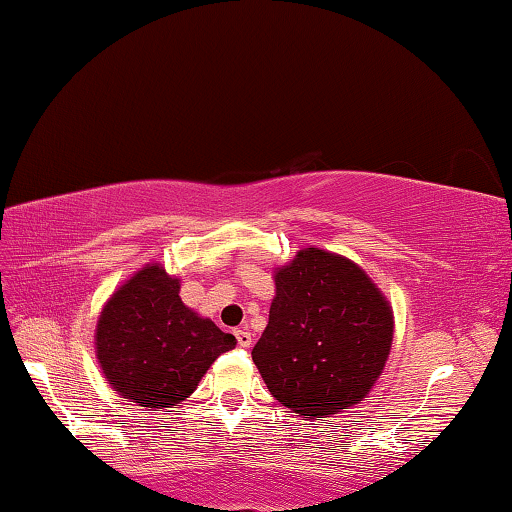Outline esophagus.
Returning <instances> with one entry per match:
<instances>
[{"instance_id": "34e87169", "label": "esophagus", "mask_w": 512, "mask_h": 512, "mask_svg": "<svg viewBox=\"0 0 512 512\" xmlns=\"http://www.w3.org/2000/svg\"><path fill=\"white\" fill-rule=\"evenodd\" d=\"M235 336H237V343L241 345V348H250V345H253V334H250L248 329H237Z\"/></svg>"}]
</instances>
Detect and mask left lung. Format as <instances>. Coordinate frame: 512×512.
I'll return each mask as SVG.
<instances>
[{
  "mask_svg": "<svg viewBox=\"0 0 512 512\" xmlns=\"http://www.w3.org/2000/svg\"><path fill=\"white\" fill-rule=\"evenodd\" d=\"M393 343V309L361 266L302 248L275 268V298L253 361L282 406L332 418L375 386Z\"/></svg>",
  "mask_w": 512,
  "mask_h": 512,
  "instance_id": "obj_1",
  "label": "left lung"
}]
</instances>
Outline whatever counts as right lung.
<instances>
[{
  "mask_svg": "<svg viewBox=\"0 0 512 512\" xmlns=\"http://www.w3.org/2000/svg\"><path fill=\"white\" fill-rule=\"evenodd\" d=\"M178 293V277L146 264L112 293L97 320L94 345L106 381L149 411L178 406L216 357L237 345Z\"/></svg>",
  "mask_w": 512,
  "mask_h": 512,
  "instance_id": "obj_1",
  "label": "right lung"
}]
</instances>
